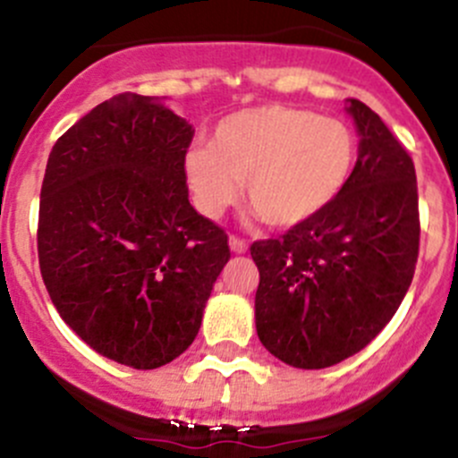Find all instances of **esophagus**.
Segmentation results:
<instances>
[{
    "label": "esophagus",
    "mask_w": 458,
    "mask_h": 458,
    "mask_svg": "<svg viewBox=\"0 0 458 458\" xmlns=\"http://www.w3.org/2000/svg\"><path fill=\"white\" fill-rule=\"evenodd\" d=\"M230 250L237 252V255H243L248 250V243L246 239L237 237V234H230Z\"/></svg>",
    "instance_id": "esophagus-1"
}]
</instances>
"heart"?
I'll return each instance as SVG.
<instances>
[{
    "label": "heart",
    "instance_id": "b5f03b06",
    "mask_svg": "<svg viewBox=\"0 0 458 458\" xmlns=\"http://www.w3.org/2000/svg\"><path fill=\"white\" fill-rule=\"evenodd\" d=\"M357 161L348 123L294 106H255L215 126L210 148L186 152L183 170L197 208L210 219L246 199L263 224L290 228L344 192Z\"/></svg>",
    "mask_w": 458,
    "mask_h": 458
}]
</instances>
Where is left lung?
<instances>
[{
    "label": "left lung",
    "instance_id": "1",
    "mask_svg": "<svg viewBox=\"0 0 458 458\" xmlns=\"http://www.w3.org/2000/svg\"><path fill=\"white\" fill-rule=\"evenodd\" d=\"M348 101L361 137L348 186L312 219L250 246L259 339L303 370L366 348L399 310L419 257L412 157L372 108Z\"/></svg>",
    "mask_w": 458,
    "mask_h": 458
}]
</instances>
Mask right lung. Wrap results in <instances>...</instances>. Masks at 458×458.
I'll return each mask as SVG.
<instances>
[{"mask_svg": "<svg viewBox=\"0 0 458 458\" xmlns=\"http://www.w3.org/2000/svg\"><path fill=\"white\" fill-rule=\"evenodd\" d=\"M192 131L159 99L122 92L68 128L41 183L37 252L59 317L137 370L186 352L230 259L188 201Z\"/></svg>", "mask_w": 458, "mask_h": 458, "instance_id": "1", "label": "right lung"}]
</instances>
